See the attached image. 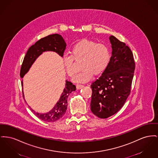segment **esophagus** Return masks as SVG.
Returning a JSON list of instances; mask_svg holds the SVG:
<instances>
[{
	"label": "esophagus",
	"mask_w": 158,
	"mask_h": 158,
	"mask_svg": "<svg viewBox=\"0 0 158 158\" xmlns=\"http://www.w3.org/2000/svg\"><path fill=\"white\" fill-rule=\"evenodd\" d=\"M84 86L83 85H80V84H77L76 85V88H77V89H81V88H83Z\"/></svg>",
	"instance_id": "34e87169"
}]
</instances>
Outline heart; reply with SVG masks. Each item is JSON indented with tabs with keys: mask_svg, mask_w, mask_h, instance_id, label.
<instances>
[{
	"mask_svg": "<svg viewBox=\"0 0 158 158\" xmlns=\"http://www.w3.org/2000/svg\"><path fill=\"white\" fill-rule=\"evenodd\" d=\"M74 58L83 59L82 72L77 74L74 81L85 83L89 81L94 74H100L107 69L111 58L110 49L106 45L95 41L84 39L75 44L72 49V55H64L63 61L68 75L73 77L76 73Z\"/></svg>",
	"mask_w": 158,
	"mask_h": 158,
	"instance_id": "heart-1",
	"label": "heart"
}]
</instances>
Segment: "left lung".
Segmentation results:
<instances>
[{"label": "left lung", "instance_id": "1", "mask_svg": "<svg viewBox=\"0 0 158 158\" xmlns=\"http://www.w3.org/2000/svg\"><path fill=\"white\" fill-rule=\"evenodd\" d=\"M111 58L102 76L91 85V110L97 117L107 118L119 111L129 96L135 70L130 48L110 36Z\"/></svg>", "mask_w": 158, "mask_h": 158}]
</instances>
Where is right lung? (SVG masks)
<instances>
[{
	"mask_svg": "<svg viewBox=\"0 0 158 158\" xmlns=\"http://www.w3.org/2000/svg\"><path fill=\"white\" fill-rule=\"evenodd\" d=\"M66 48V43L64 39L60 35L53 34L40 39L33 45L31 46L24 56L23 64L21 65L20 76L23 78L30 70V67L37 58L42 54L43 52L47 51H53L58 54L61 57L63 56ZM21 85L23 89V81L22 80ZM76 88L74 85L69 81H65V88L61 94L59 100L50 111L46 113H39L33 110L31 107V110L33 113L42 121L48 122H53L61 119L65 113L67 108V98L69 94L74 91ZM23 97H24L23 91Z\"/></svg>",
	"mask_w": 158,
	"mask_h": 158,
	"instance_id": "1",
	"label": "right lung"
}]
</instances>
